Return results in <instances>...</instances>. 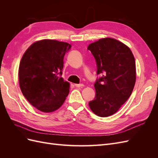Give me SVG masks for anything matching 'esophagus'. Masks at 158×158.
Returning a JSON list of instances; mask_svg holds the SVG:
<instances>
[{
    "label": "esophagus",
    "mask_w": 158,
    "mask_h": 158,
    "mask_svg": "<svg viewBox=\"0 0 158 158\" xmlns=\"http://www.w3.org/2000/svg\"><path fill=\"white\" fill-rule=\"evenodd\" d=\"M74 85H75L76 88H80V87L84 86V85L82 84H74Z\"/></svg>",
    "instance_id": "obj_1"
}]
</instances>
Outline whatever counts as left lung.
I'll use <instances>...</instances> for the list:
<instances>
[{
    "label": "left lung",
    "mask_w": 158,
    "mask_h": 158,
    "mask_svg": "<svg viewBox=\"0 0 158 158\" xmlns=\"http://www.w3.org/2000/svg\"><path fill=\"white\" fill-rule=\"evenodd\" d=\"M102 76L94 84L91 110L102 117L115 113L131 96L136 82V64L130 48L113 38H102L88 45Z\"/></svg>",
    "instance_id": "8db88e82"
}]
</instances>
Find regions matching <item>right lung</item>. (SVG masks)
<instances>
[{"label": "right lung", "mask_w": 158, "mask_h": 158, "mask_svg": "<svg viewBox=\"0 0 158 158\" xmlns=\"http://www.w3.org/2000/svg\"><path fill=\"white\" fill-rule=\"evenodd\" d=\"M68 43L42 40L31 44L19 66V84L30 103L40 111L51 113L61 107L70 84L60 77Z\"/></svg>", "instance_id": "add662e5"}]
</instances>
